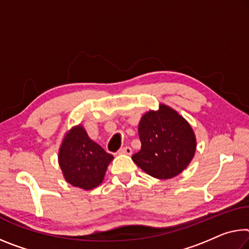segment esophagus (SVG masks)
<instances>
[{"label":"esophagus","instance_id":"34e87169","mask_svg":"<svg viewBox=\"0 0 249 249\" xmlns=\"http://www.w3.org/2000/svg\"><path fill=\"white\" fill-rule=\"evenodd\" d=\"M132 152H133L132 148L129 147V146H125V147H122L120 149V153L121 154H126V155H131Z\"/></svg>","mask_w":249,"mask_h":249}]
</instances>
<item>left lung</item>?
Segmentation results:
<instances>
[{
  "mask_svg": "<svg viewBox=\"0 0 249 249\" xmlns=\"http://www.w3.org/2000/svg\"><path fill=\"white\" fill-rule=\"evenodd\" d=\"M141 151L132 160L148 175L172 178L187 167L194 157L196 139L186 121L174 109L160 105L149 110L139 125Z\"/></svg>",
  "mask_w": 249,
  "mask_h": 249,
  "instance_id": "obj_1",
  "label": "left lung"
}]
</instances>
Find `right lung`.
<instances>
[{"label": "right lung", "mask_w": 249, "mask_h": 249, "mask_svg": "<svg viewBox=\"0 0 249 249\" xmlns=\"http://www.w3.org/2000/svg\"><path fill=\"white\" fill-rule=\"evenodd\" d=\"M112 160L113 155L90 140L80 125L64 137L58 154L65 179L83 189H92L102 183Z\"/></svg>", "instance_id": "1"}]
</instances>
